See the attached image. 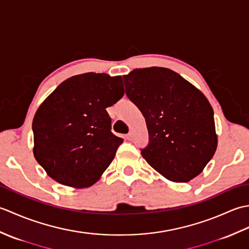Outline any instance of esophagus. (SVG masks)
<instances>
[{
  "label": "esophagus",
  "instance_id": "34e87169",
  "mask_svg": "<svg viewBox=\"0 0 249 249\" xmlns=\"http://www.w3.org/2000/svg\"><path fill=\"white\" fill-rule=\"evenodd\" d=\"M133 138H134V131H129V133L126 135V139L131 140Z\"/></svg>",
  "mask_w": 249,
  "mask_h": 249
}]
</instances>
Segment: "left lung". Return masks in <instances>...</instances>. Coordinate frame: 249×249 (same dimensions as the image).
Masks as SVG:
<instances>
[{"instance_id": "1", "label": "left lung", "mask_w": 249, "mask_h": 249, "mask_svg": "<svg viewBox=\"0 0 249 249\" xmlns=\"http://www.w3.org/2000/svg\"><path fill=\"white\" fill-rule=\"evenodd\" d=\"M127 97L143 114L147 163L176 183L203 171L217 147L213 108L204 94L165 67L138 68L125 75Z\"/></svg>"}]
</instances>
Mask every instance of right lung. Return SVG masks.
<instances>
[{
	"label": "right lung",
	"instance_id": "add662e5",
	"mask_svg": "<svg viewBox=\"0 0 249 249\" xmlns=\"http://www.w3.org/2000/svg\"><path fill=\"white\" fill-rule=\"evenodd\" d=\"M124 95L123 78L87 72L66 79L37 109L33 154L47 174L73 188L92 186L123 139L111 133L106 108Z\"/></svg>",
	"mask_w": 249,
	"mask_h": 249
}]
</instances>
